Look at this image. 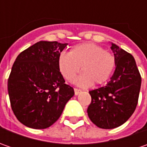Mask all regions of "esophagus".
I'll return each instance as SVG.
<instances>
[{
  "label": "esophagus",
  "instance_id": "1",
  "mask_svg": "<svg viewBox=\"0 0 147 147\" xmlns=\"http://www.w3.org/2000/svg\"><path fill=\"white\" fill-rule=\"evenodd\" d=\"M81 92H82V91H81L80 89H78V88H74V94H75L76 96H77V95H78V94L80 93Z\"/></svg>",
  "mask_w": 147,
  "mask_h": 147
}]
</instances>
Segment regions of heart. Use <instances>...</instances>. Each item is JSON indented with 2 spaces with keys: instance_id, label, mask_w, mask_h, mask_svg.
I'll return each instance as SVG.
<instances>
[{
  "instance_id": "heart-1",
  "label": "heart",
  "mask_w": 147,
  "mask_h": 147,
  "mask_svg": "<svg viewBox=\"0 0 147 147\" xmlns=\"http://www.w3.org/2000/svg\"><path fill=\"white\" fill-rule=\"evenodd\" d=\"M58 69L62 76L72 81L81 69L82 74L74 80L81 87H90L93 82L103 84L115 69V58L110 52L94 43H82L73 47L69 53L59 54Z\"/></svg>"
}]
</instances>
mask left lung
<instances>
[{"instance_id":"1","label":"left lung","mask_w":147,"mask_h":147,"mask_svg":"<svg viewBox=\"0 0 147 147\" xmlns=\"http://www.w3.org/2000/svg\"><path fill=\"white\" fill-rule=\"evenodd\" d=\"M116 68L106 86L89 93L88 115L95 125L104 129L121 126L132 116L138 102L142 78L131 54L111 43Z\"/></svg>"}]
</instances>
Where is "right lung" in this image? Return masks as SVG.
I'll return each mask as SVG.
<instances>
[{
  "label": "right lung",
  "mask_w": 147,
  "mask_h": 147,
  "mask_svg": "<svg viewBox=\"0 0 147 147\" xmlns=\"http://www.w3.org/2000/svg\"><path fill=\"white\" fill-rule=\"evenodd\" d=\"M67 45L40 41L22 51L14 61L8 79L9 96L14 115L27 127L51 126L74 95L57 65Z\"/></svg>",
  "instance_id": "obj_1"
}]
</instances>
